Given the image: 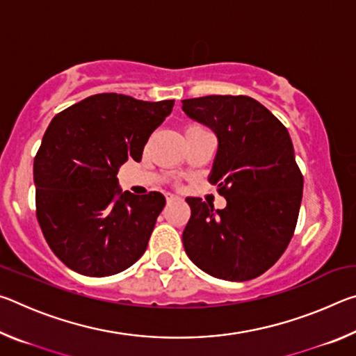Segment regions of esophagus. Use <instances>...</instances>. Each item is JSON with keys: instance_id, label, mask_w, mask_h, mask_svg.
Listing matches in <instances>:
<instances>
[{"instance_id": "esophagus-1", "label": "esophagus", "mask_w": 356, "mask_h": 356, "mask_svg": "<svg viewBox=\"0 0 356 356\" xmlns=\"http://www.w3.org/2000/svg\"><path fill=\"white\" fill-rule=\"evenodd\" d=\"M166 201H168V204H170V202H174V201H180V197L176 196V195H168Z\"/></svg>"}]
</instances>
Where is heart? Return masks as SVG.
<instances>
[{
    "mask_svg": "<svg viewBox=\"0 0 356 356\" xmlns=\"http://www.w3.org/2000/svg\"><path fill=\"white\" fill-rule=\"evenodd\" d=\"M188 127H195V125H188Z\"/></svg>",
    "mask_w": 356,
    "mask_h": 356,
    "instance_id": "b5f03b06",
    "label": "heart"
}]
</instances>
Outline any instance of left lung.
<instances>
[{
	"label": "left lung",
	"mask_w": 356,
	"mask_h": 356,
	"mask_svg": "<svg viewBox=\"0 0 356 356\" xmlns=\"http://www.w3.org/2000/svg\"><path fill=\"white\" fill-rule=\"evenodd\" d=\"M182 110L218 138L209 180L227 202L215 210L201 197H186L185 252L215 278H257L286 251L298 220L303 176L289 131L248 95L186 99Z\"/></svg>",
	"instance_id": "1"
}]
</instances>
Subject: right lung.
Returning <instances> with one entry per match:
<instances>
[{
	"mask_svg": "<svg viewBox=\"0 0 356 356\" xmlns=\"http://www.w3.org/2000/svg\"><path fill=\"white\" fill-rule=\"evenodd\" d=\"M172 106L95 94L48 125L34 159L35 215L48 246L74 272L116 275L146 251L165 196L122 191L116 176L127 160H141Z\"/></svg>",
	"mask_w": 356,
	"mask_h": 356,
	"instance_id": "1",
	"label": "right lung"
}]
</instances>
